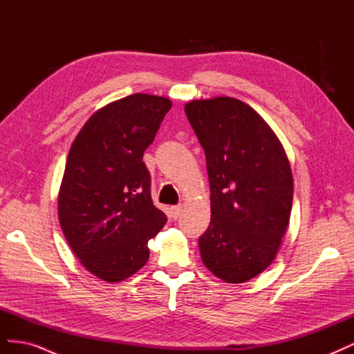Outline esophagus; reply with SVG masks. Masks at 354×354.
<instances>
[{
    "label": "esophagus",
    "instance_id": "obj_1",
    "mask_svg": "<svg viewBox=\"0 0 354 354\" xmlns=\"http://www.w3.org/2000/svg\"><path fill=\"white\" fill-rule=\"evenodd\" d=\"M181 212H183V205L171 207V214H173V217H174V218H177Z\"/></svg>",
    "mask_w": 354,
    "mask_h": 354
}]
</instances>
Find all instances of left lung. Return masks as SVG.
Here are the masks:
<instances>
[{"mask_svg":"<svg viewBox=\"0 0 354 354\" xmlns=\"http://www.w3.org/2000/svg\"><path fill=\"white\" fill-rule=\"evenodd\" d=\"M185 112L205 151L211 189L201 259L224 282H248L273 263L288 230L291 165L269 124L246 103L192 100Z\"/></svg>","mask_w":354,"mask_h":354,"instance_id":"obj_1","label":"left lung"}]
</instances>
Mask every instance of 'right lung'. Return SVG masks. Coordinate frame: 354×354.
Returning a JSON list of instances; mask_svg holds the SVG:
<instances>
[{
    "instance_id": "1",
    "label": "right lung",
    "mask_w": 354,
    "mask_h": 354,
    "mask_svg": "<svg viewBox=\"0 0 354 354\" xmlns=\"http://www.w3.org/2000/svg\"><path fill=\"white\" fill-rule=\"evenodd\" d=\"M169 99L131 94L95 111L75 137L59 189L63 234L80 263L99 279H128L149 260L147 242L167 223L151 198L143 153Z\"/></svg>"
}]
</instances>
